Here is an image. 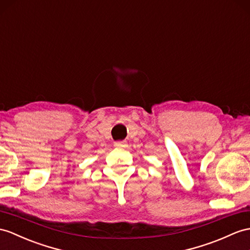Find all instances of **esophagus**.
<instances>
[{"instance_id": "1", "label": "esophagus", "mask_w": 250, "mask_h": 250, "mask_svg": "<svg viewBox=\"0 0 250 250\" xmlns=\"http://www.w3.org/2000/svg\"><path fill=\"white\" fill-rule=\"evenodd\" d=\"M126 142L125 141H118V142H114V146L117 148H122V147H125L126 146Z\"/></svg>"}]
</instances>
